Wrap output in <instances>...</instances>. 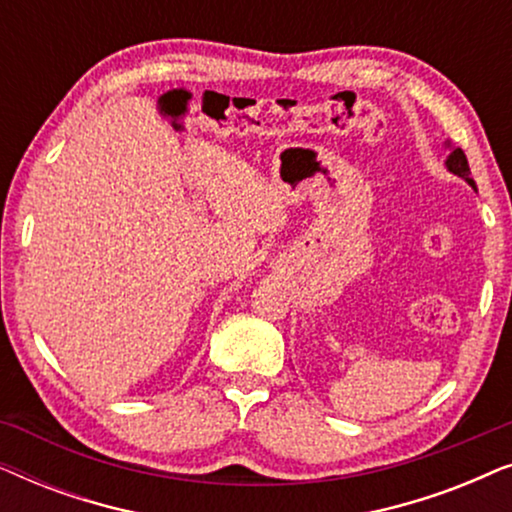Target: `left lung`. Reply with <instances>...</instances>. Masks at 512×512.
<instances>
[{"instance_id":"1","label":"left lung","mask_w":512,"mask_h":512,"mask_svg":"<svg viewBox=\"0 0 512 512\" xmlns=\"http://www.w3.org/2000/svg\"><path fill=\"white\" fill-rule=\"evenodd\" d=\"M447 170L459 174L461 179H466L468 184L475 188V181L471 179V167H468V160H466V153L461 149H454L450 153V158H447Z\"/></svg>"}]
</instances>
